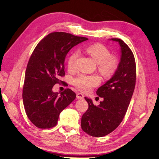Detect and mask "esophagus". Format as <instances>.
Wrapping results in <instances>:
<instances>
[{
    "instance_id": "esophagus-1",
    "label": "esophagus",
    "mask_w": 159,
    "mask_h": 159,
    "mask_svg": "<svg viewBox=\"0 0 159 159\" xmlns=\"http://www.w3.org/2000/svg\"><path fill=\"white\" fill-rule=\"evenodd\" d=\"M84 98V96L82 93H77V99H83Z\"/></svg>"
}]
</instances>
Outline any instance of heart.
Wrapping results in <instances>:
<instances>
[{"label": "heart", "mask_w": 159, "mask_h": 159, "mask_svg": "<svg viewBox=\"0 0 159 159\" xmlns=\"http://www.w3.org/2000/svg\"><path fill=\"white\" fill-rule=\"evenodd\" d=\"M86 52L98 63L99 69L104 77H110L115 73L119 65L118 59L115 56L110 55L109 51L103 44L96 43L90 45ZM79 56V52L75 51L68 59L67 66L70 71L75 70ZM101 82L100 77L97 75L82 74L74 80V84L81 91L86 93L98 85Z\"/></svg>", "instance_id": "b5f03b06"}]
</instances>
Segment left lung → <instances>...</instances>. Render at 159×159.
Here are the masks:
<instances>
[{
	"mask_svg": "<svg viewBox=\"0 0 159 159\" xmlns=\"http://www.w3.org/2000/svg\"><path fill=\"white\" fill-rule=\"evenodd\" d=\"M121 47V60L113 75L101 86L96 94L103 98L98 106L87 98V111L81 120V128L88 134L102 137L114 131L121 123L129 104L136 83V63L133 53L121 39L111 38Z\"/></svg>",
	"mask_w": 159,
	"mask_h": 159,
	"instance_id": "8db88e82",
	"label": "left lung"
}]
</instances>
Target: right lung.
<instances>
[{"label":"right lung","mask_w":159,"mask_h":159,"mask_svg":"<svg viewBox=\"0 0 159 159\" xmlns=\"http://www.w3.org/2000/svg\"><path fill=\"white\" fill-rule=\"evenodd\" d=\"M88 39L64 32H53L36 45L29 60L22 89L27 116L36 127L48 129L56 126L60 112L76 98L70 89L59 95L53 93L56 84L65 82V57L75 45Z\"/></svg>","instance_id":"add662e5"}]
</instances>
